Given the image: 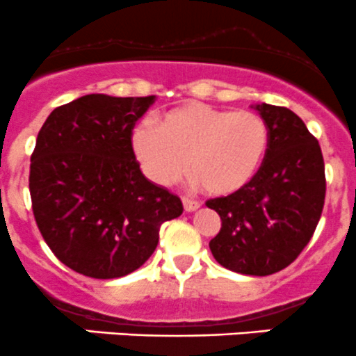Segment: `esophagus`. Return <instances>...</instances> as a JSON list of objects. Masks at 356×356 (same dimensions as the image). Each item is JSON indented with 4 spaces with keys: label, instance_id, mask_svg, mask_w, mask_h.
Masks as SVG:
<instances>
[{
    "label": "esophagus",
    "instance_id": "esophagus-1",
    "mask_svg": "<svg viewBox=\"0 0 356 356\" xmlns=\"http://www.w3.org/2000/svg\"><path fill=\"white\" fill-rule=\"evenodd\" d=\"M183 207H185V211L192 213V211L199 209L200 204L197 202V200H192V199H183Z\"/></svg>",
    "mask_w": 356,
    "mask_h": 356
}]
</instances>
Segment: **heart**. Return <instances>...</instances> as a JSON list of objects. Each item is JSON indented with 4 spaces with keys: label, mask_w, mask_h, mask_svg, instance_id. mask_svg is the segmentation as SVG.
I'll return each instance as SVG.
<instances>
[{
    "label": "heart",
    "mask_w": 356,
    "mask_h": 356,
    "mask_svg": "<svg viewBox=\"0 0 356 356\" xmlns=\"http://www.w3.org/2000/svg\"><path fill=\"white\" fill-rule=\"evenodd\" d=\"M270 143L265 119L252 111L186 104L131 131V152L143 175L159 186L188 171L207 193L230 195L244 188L261 168Z\"/></svg>",
    "instance_id": "obj_1"
}]
</instances>
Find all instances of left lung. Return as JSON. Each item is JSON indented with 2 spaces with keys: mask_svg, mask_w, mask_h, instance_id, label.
Here are the masks:
<instances>
[{
  "mask_svg": "<svg viewBox=\"0 0 356 356\" xmlns=\"http://www.w3.org/2000/svg\"><path fill=\"white\" fill-rule=\"evenodd\" d=\"M270 129L265 161L238 192L207 200L221 218L209 249L225 268L272 275L289 266L312 238L325 200L322 150L301 118L286 107L256 105Z\"/></svg>",
  "mask_w": 356,
  "mask_h": 356,
  "instance_id": "1",
  "label": "left lung"
}]
</instances>
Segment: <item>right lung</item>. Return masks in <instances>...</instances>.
<instances>
[{"label":"right lung","mask_w":356,"mask_h":356,"mask_svg":"<svg viewBox=\"0 0 356 356\" xmlns=\"http://www.w3.org/2000/svg\"><path fill=\"white\" fill-rule=\"evenodd\" d=\"M156 97L84 95L55 108L31 156L33 213L55 256L81 275L118 279L156 251L159 228L183 204L149 181L131 131Z\"/></svg>","instance_id":"1"}]
</instances>
